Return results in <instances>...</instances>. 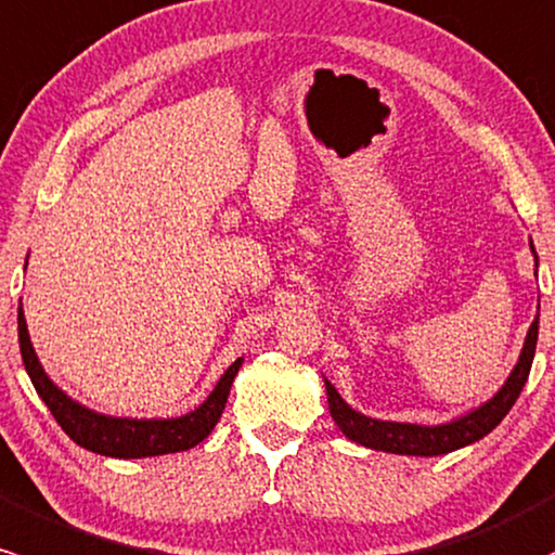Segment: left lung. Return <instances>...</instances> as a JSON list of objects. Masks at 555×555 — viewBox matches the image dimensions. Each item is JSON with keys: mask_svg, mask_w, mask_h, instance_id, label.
<instances>
[{"mask_svg": "<svg viewBox=\"0 0 555 555\" xmlns=\"http://www.w3.org/2000/svg\"><path fill=\"white\" fill-rule=\"evenodd\" d=\"M529 247H532V240H529ZM534 266H538V255H534ZM538 324H540V315H534L532 326H529L527 332L525 347H521L519 361H516V366L508 374V379L503 382V387L498 389L487 403L472 408V411H466L464 416L453 418V422L424 426V424H403V422H382V418L363 416V413H358L356 408H350L343 398H339V392L334 389L332 382L324 379L328 413H332L334 424L343 429L347 440L358 442V446L371 448V450H385V453L424 455V459H429V455H446L459 448L472 446V442L482 440L485 435H490V431L503 422L505 413L511 411V405H514L516 398H519L521 387L527 385L529 369H532L534 347H538Z\"/></svg>", "mask_w": 555, "mask_h": 555, "instance_id": "obj_1", "label": "left lung"}]
</instances>
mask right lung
<instances>
[{
    "instance_id": "1",
    "label": "right lung",
    "mask_w": 555,
    "mask_h": 555,
    "mask_svg": "<svg viewBox=\"0 0 555 555\" xmlns=\"http://www.w3.org/2000/svg\"><path fill=\"white\" fill-rule=\"evenodd\" d=\"M28 263V260H26ZM17 343H21L23 366H26L30 385L36 387L39 398L50 408L52 416L63 426L65 435L70 437L76 446L91 450V453L109 455V459H150V455H166L181 453L205 440L210 435L212 426L221 418L223 408H227L231 385H234L236 371L242 366V358H236L231 366L223 371L218 385L212 387L203 405L194 411L184 413L179 418H124V416H107V413H96L91 408L81 405L73 400L68 392H63L54 382L47 376L44 366L39 363L34 345H30L26 315L23 306L17 308Z\"/></svg>"
}]
</instances>
